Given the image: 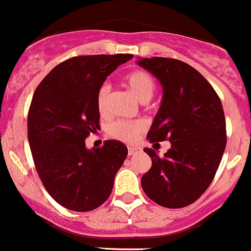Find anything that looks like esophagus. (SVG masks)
I'll return each instance as SVG.
<instances>
[{"label": "esophagus", "mask_w": 251, "mask_h": 251, "mask_svg": "<svg viewBox=\"0 0 251 251\" xmlns=\"http://www.w3.org/2000/svg\"><path fill=\"white\" fill-rule=\"evenodd\" d=\"M139 151H141V148H138V147H129L128 148V154L129 155H134V154L139 153Z\"/></svg>", "instance_id": "34e87169"}]
</instances>
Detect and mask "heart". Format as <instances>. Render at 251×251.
I'll return each mask as SVG.
<instances>
[{
	"label": "heart",
	"mask_w": 251,
	"mask_h": 251,
	"mask_svg": "<svg viewBox=\"0 0 251 251\" xmlns=\"http://www.w3.org/2000/svg\"><path fill=\"white\" fill-rule=\"evenodd\" d=\"M124 84L130 91V93L137 98L139 102L147 103L155 92V80L153 79L148 72L143 70H135L128 73L124 78ZM110 88L108 84H102L97 92V108L100 113L107 112L108 98H109ZM144 130V124L141 122H126L117 121L110 124L108 128V134L114 139L123 142H134Z\"/></svg>",
	"instance_id": "1"
}]
</instances>
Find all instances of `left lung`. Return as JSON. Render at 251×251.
<instances>
[{
    "label": "left lung",
    "instance_id": "1",
    "mask_svg": "<svg viewBox=\"0 0 251 251\" xmlns=\"http://www.w3.org/2000/svg\"><path fill=\"white\" fill-rule=\"evenodd\" d=\"M138 66L159 80L163 98L147 139H168L171 149L159 157L144 148L151 167L142 188L154 203L178 209L194 203L208 189L226 146L224 110L217 92L189 64L173 58H139Z\"/></svg>",
    "mask_w": 251,
    "mask_h": 251
}]
</instances>
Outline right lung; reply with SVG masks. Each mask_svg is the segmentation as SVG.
<instances>
[{"label": "right lung", "instance_id": "add662e5", "mask_svg": "<svg viewBox=\"0 0 251 251\" xmlns=\"http://www.w3.org/2000/svg\"><path fill=\"white\" fill-rule=\"evenodd\" d=\"M132 54L73 57L50 71L34 91L27 119L37 173L48 194L66 209L89 211L102 205L127 158L122 142L87 149L100 129L97 92Z\"/></svg>", "mask_w": 251, "mask_h": 251}]
</instances>
